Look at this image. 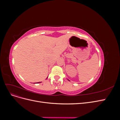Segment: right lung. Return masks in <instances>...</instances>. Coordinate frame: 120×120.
I'll use <instances>...</instances> for the list:
<instances>
[{
  "label": "right lung",
  "mask_w": 120,
  "mask_h": 120,
  "mask_svg": "<svg viewBox=\"0 0 120 120\" xmlns=\"http://www.w3.org/2000/svg\"><path fill=\"white\" fill-rule=\"evenodd\" d=\"M39 82H38V83H39Z\"/></svg>",
  "instance_id": "add662e5"
}]
</instances>
